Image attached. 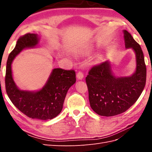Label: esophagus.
<instances>
[{"label":"esophagus","instance_id":"1","mask_svg":"<svg viewBox=\"0 0 152 152\" xmlns=\"http://www.w3.org/2000/svg\"><path fill=\"white\" fill-rule=\"evenodd\" d=\"M76 77L78 80H82L83 78V74L82 72L79 71V72L76 74Z\"/></svg>","mask_w":152,"mask_h":152}]
</instances>
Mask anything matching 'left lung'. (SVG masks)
I'll return each instance as SVG.
<instances>
[{
    "label": "left lung",
    "mask_w": 152,
    "mask_h": 152,
    "mask_svg": "<svg viewBox=\"0 0 152 152\" xmlns=\"http://www.w3.org/2000/svg\"><path fill=\"white\" fill-rule=\"evenodd\" d=\"M126 48L136 55V71L129 77H116L109 61L93 66L86 78L90 106L96 114L113 116L125 112L139 98L146 85V67L141 47L131 34L124 31Z\"/></svg>",
    "instance_id": "1"
}]
</instances>
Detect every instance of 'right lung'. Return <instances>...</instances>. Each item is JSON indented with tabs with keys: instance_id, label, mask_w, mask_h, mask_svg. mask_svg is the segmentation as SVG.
I'll return each mask as SVG.
<instances>
[{
	"instance_id": "right-lung-1",
	"label": "right lung",
	"mask_w": 152,
	"mask_h": 152,
	"mask_svg": "<svg viewBox=\"0 0 152 152\" xmlns=\"http://www.w3.org/2000/svg\"><path fill=\"white\" fill-rule=\"evenodd\" d=\"M38 41V36L33 33H27L18 40L8 58L5 86L8 97L23 114L33 119L47 120L56 118L62 110L68 90L76 82V72L74 70L54 69L46 83L39 91L19 89L13 79L12 63L23 50L34 48Z\"/></svg>"
}]
</instances>
